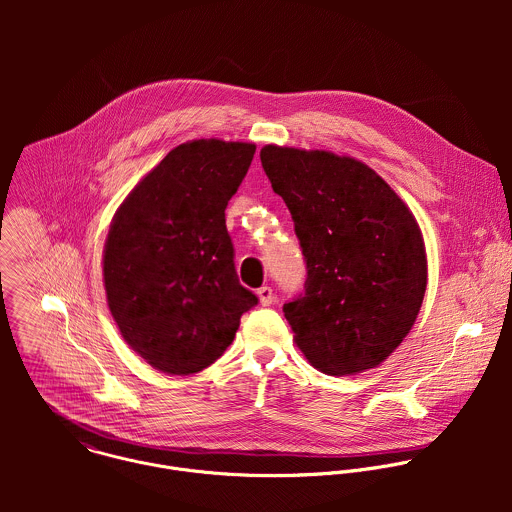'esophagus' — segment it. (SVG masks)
<instances>
[{
	"instance_id": "obj_1",
	"label": "esophagus",
	"mask_w": 512,
	"mask_h": 512,
	"mask_svg": "<svg viewBox=\"0 0 512 512\" xmlns=\"http://www.w3.org/2000/svg\"><path fill=\"white\" fill-rule=\"evenodd\" d=\"M258 299H260V303L262 305H272V301H274V292H272V288H268V286H262L258 292Z\"/></svg>"
}]
</instances>
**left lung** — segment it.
Returning a JSON list of instances; mask_svg holds the SVG:
<instances>
[{"label":"left lung","mask_w":512,"mask_h":512,"mask_svg":"<svg viewBox=\"0 0 512 512\" xmlns=\"http://www.w3.org/2000/svg\"><path fill=\"white\" fill-rule=\"evenodd\" d=\"M260 159L307 264L305 293L284 305L295 345L331 376L380 365L410 333L428 284L412 211L355 157L264 146Z\"/></svg>","instance_id":"1"}]
</instances>
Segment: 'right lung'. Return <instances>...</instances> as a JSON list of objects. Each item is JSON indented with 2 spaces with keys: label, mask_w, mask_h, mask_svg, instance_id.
Segmentation results:
<instances>
[{
  "label": "right lung",
  "mask_w": 512,
  "mask_h": 512,
  "mask_svg": "<svg viewBox=\"0 0 512 512\" xmlns=\"http://www.w3.org/2000/svg\"><path fill=\"white\" fill-rule=\"evenodd\" d=\"M254 151L215 138L181 144L112 219L102 258L108 307L124 341L161 372L213 365L258 303L238 282L224 219Z\"/></svg>",
  "instance_id": "add662e5"
}]
</instances>
